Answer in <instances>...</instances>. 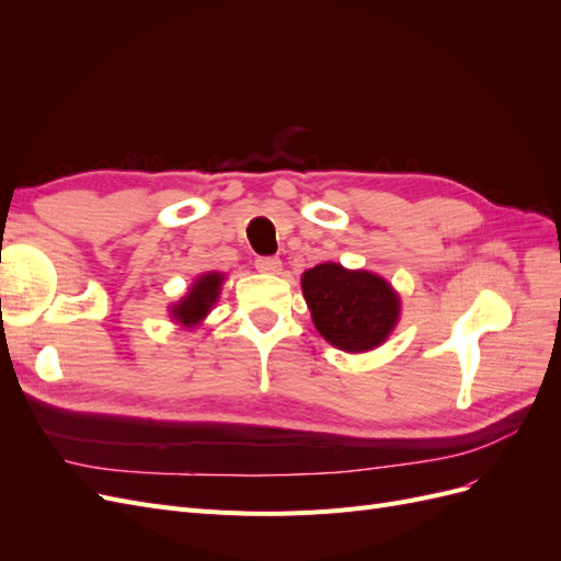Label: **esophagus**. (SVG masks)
<instances>
[{"instance_id": "1", "label": "esophagus", "mask_w": 561, "mask_h": 561, "mask_svg": "<svg viewBox=\"0 0 561 561\" xmlns=\"http://www.w3.org/2000/svg\"><path fill=\"white\" fill-rule=\"evenodd\" d=\"M254 266L262 274H280V260L278 257H257L254 260Z\"/></svg>"}]
</instances>
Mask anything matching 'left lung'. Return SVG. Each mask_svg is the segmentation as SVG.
Wrapping results in <instances>:
<instances>
[{
	"label": "left lung",
	"mask_w": 561,
	"mask_h": 561,
	"mask_svg": "<svg viewBox=\"0 0 561 561\" xmlns=\"http://www.w3.org/2000/svg\"><path fill=\"white\" fill-rule=\"evenodd\" d=\"M316 330L336 348L363 353L383 344L400 318V297L371 271H348L336 262L301 276Z\"/></svg>",
	"instance_id": "left-lung-1"
}]
</instances>
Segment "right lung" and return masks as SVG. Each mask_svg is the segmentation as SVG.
<instances>
[{
	"label": "right lung",
	"mask_w": 561,
	"mask_h": 561,
	"mask_svg": "<svg viewBox=\"0 0 561 561\" xmlns=\"http://www.w3.org/2000/svg\"><path fill=\"white\" fill-rule=\"evenodd\" d=\"M222 280H225V276L217 274V271L198 276L196 283L190 287V293H186L178 304H173L171 316L184 328L198 325V322L210 313L213 304L217 301Z\"/></svg>",
	"instance_id": "obj_1"
}]
</instances>
